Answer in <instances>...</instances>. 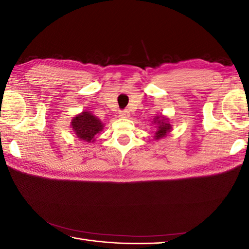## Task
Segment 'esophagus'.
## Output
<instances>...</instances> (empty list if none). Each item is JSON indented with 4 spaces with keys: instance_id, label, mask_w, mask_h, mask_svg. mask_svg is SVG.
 I'll return each mask as SVG.
<instances>
[{
    "instance_id": "obj_1",
    "label": "esophagus",
    "mask_w": 249,
    "mask_h": 249,
    "mask_svg": "<svg viewBox=\"0 0 249 249\" xmlns=\"http://www.w3.org/2000/svg\"><path fill=\"white\" fill-rule=\"evenodd\" d=\"M120 116H123V117H127V116H130V113H129V111H126V110H124V111H120Z\"/></svg>"
}]
</instances>
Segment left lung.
Wrapping results in <instances>:
<instances>
[{
    "label": "left lung",
    "instance_id": "8db88e82",
    "mask_svg": "<svg viewBox=\"0 0 249 249\" xmlns=\"http://www.w3.org/2000/svg\"><path fill=\"white\" fill-rule=\"evenodd\" d=\"M155 120H157L158 124H159V126H158V131L156 132V139H160L166 136V133L170 131V124L165 123L164 117L163 119H160V117H156ZM156 123V122H155Z\"/></svg>",
    "mask_w": 249,
    "mask_h": 249
}]
</instances>
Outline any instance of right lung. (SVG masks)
I'll list each match as a JSON object with an SVG mask.
<instances>
[{
	"mask_svg": "<svg viewBox=\"0 0 249 249\" xmlns=\"http://www.w3.org/2000/svg\"><path fill=\"white\" fill-rule=\"evenodd\" d=\"M71 126L76 132L78 138L86 142H91L95 135L103 130V124L88 111L82 112L81 114L72 118Z\"/></svg>",
	"mask_w": 249,
	"mask_h": 249,
	"instance_id": "right-lung-1",
	"label": "right lung"
}]
</instances>
